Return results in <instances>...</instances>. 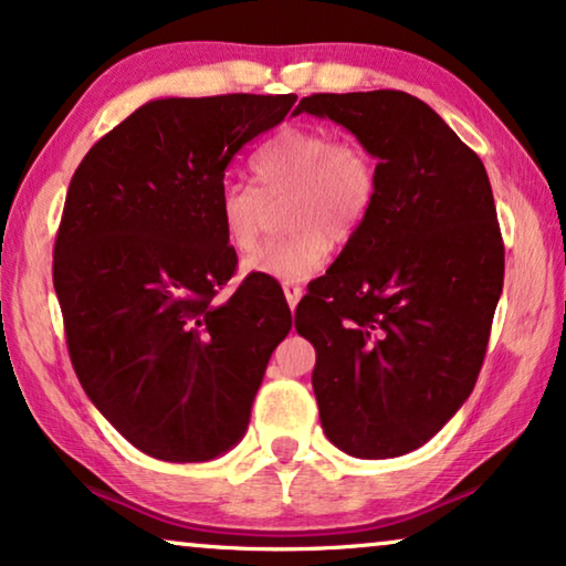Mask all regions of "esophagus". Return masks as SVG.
Segmentation results:
<instances>
[{
  "instance_id": "esophagus-1",
  "label": "esophagus",
  "mask_w": 566,
  "mask_h": 566,
  "mask_svg": "<svg viewBox=\"0 0 566 566\" xmlns=\"http://www.w3.org/2000/svg\"><path fill=\"white\" fill-rule=\"evenodd\" d=\"M283 296H285V301H289L291 310H296L301 296H304V289H301V285H296V283H283Z\"/></svg>"
}]
</instances>
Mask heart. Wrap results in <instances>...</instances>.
Returning a JSON list of instances; mask_svg holds the SVG:
<instances>
[{
    "label": "heart",
    "instance_id": "heart-1",
    "mask_svg": "<svg viewBox=\"0 0 566 566\" xmlns=\"http://www.w3.org/2000/svg\"><path fill=\"white\" fill-rule=\"evenodd\" d=\"M254 187L226 181L218 220L226 244L247 254L260 239L268 205L286 200L289 233L249 254L244 270L270 281H306L325 268L329 244H346L364 226L379 187L377 160L358 139L322 127H285L252 158Z\"/></svg>",
    "mask_w": 566,
    "mask_h": 566
}]
</instances>
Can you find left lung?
Wrapping results in <instances>:
<instances>
[{
  "label": "left lung",
  "instance_id": "left-lung-1",
  "mask_svg": "<svg viewBox=\"0 0 566 566\" xmlns=\"http://www.w3.org/2000/svg\"><path fill=\"white\" fill-rule=\"evenodd\" d=\"M343 124L377 158V200L296 329L337 450L400 458L458 413L479 379L504 283V244L481 158L402 91L314 93L293 114Z\"/></svg>",
  "mask_w": 566,
  "mask_h": 566
}]
</instances>
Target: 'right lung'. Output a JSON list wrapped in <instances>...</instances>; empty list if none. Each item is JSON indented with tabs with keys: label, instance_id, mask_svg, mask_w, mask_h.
<instances>
[{
	"label": "right lung",
	"instance_id": "add662e5",
	"mask_svg": "<svg viewBox=\"0 0 566 566\" xmlns=\"http://www.w3.org/2000/svg\"><path fill=\"white\" fill-rule=\"evenodd\" d=\"M296 95L156 98L87 150L54 244V289L80 385L137 450L205 462L247 434L291 310L247 277L218 304L237 252L218 195L249 139Z\"/></svg>",
	"mask_w": 566,
	"mask_h": 566
}]
</instances>
